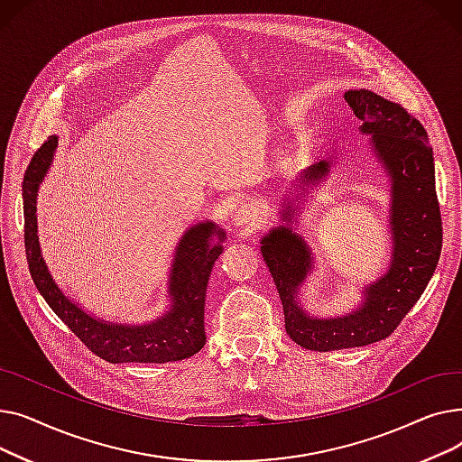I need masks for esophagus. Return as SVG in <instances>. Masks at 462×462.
Returning <instances> with one entry per match:
<instances>
[{"label":"esophagus","mask_w":462,"mask_h":462,"mask_svg":"<svg viewBox=\"0 0 462 462\" xmlns=\"http://www.w3.org/2000/svg\"><path fill=\"white\" fill-rule=\"evenodd\" d=\"M260 213L253 206H239L234 213V225L239 228H256L260 221Z\"/></svg>","instance_id":"1"}]
</instances>
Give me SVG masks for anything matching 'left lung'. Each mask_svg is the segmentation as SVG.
Instances as JSON below:
<instances>
[{
    "mask_svg": "<svg viewBox=\"0 0 462 462\" xmlns=\"http://www.w3.org/2000/svg\"><path fill=\"white\" fill-rule=\"evenodd\" d=\"M345 101L369 136V150L390 181L392 253L385 272L359 288V303L337 317H314L301 303V288L317 258L294 218L329 178L333 162L310 164L281 197L282 225L260 239V253L273 275L284 310L286 333L307 350L331 352L382 341L421 298L442 251V218L434 189V159L427 131L399 103L369 89H348ZM293 197L290 198L289 194Z\"/></svg>",
    "mask_w": 462,
    "mask_h": 462,
    "instance_id": "obj_1",
    "label": "left lung"
}]
</instances>
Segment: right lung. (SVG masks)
<instances>
[{"mask_svg":"<svg viewBox=\"0 0 462 462\" xmlns=\"http://www.w3.org/2000/svg\"><path fill=\"white\" fill-rule=\"evenodd\" d=\"M56 150L58 134H52L35 152L22 183L26 256L32 279L44 301L93 354L110 363H168L200 352L206 345V290L213 263L225 249V228L215 221H200L183 232L168 272V307L159 317L140 324L93 317V312L70 300L58 286L39 244V187L52 166Z\"/></svg>","mask_w":462,"mask_h":462,"instance_id":"obj_1","label":"right lung"}]
</instances>
